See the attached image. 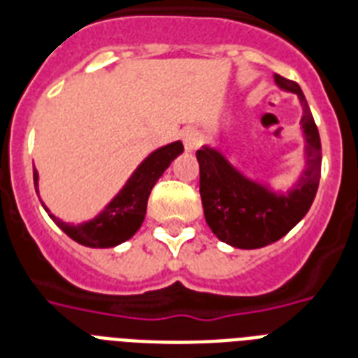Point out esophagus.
<instances>
[{
  "label": "esophagus",
  "mask_w": 358,
  "mask_h": 358,
  "mask_svg": "<svg viewBox=\"0 0 358 358\" xmlns=\"http://www.w3.org/2000/svg\"><path fill=\"white\" fill-rule=\"evenodd\" d=\"M182 139H184V148L187 152H193L196 146L201 145L202 135L196 131V129H185L184 135H182Z\"/></svg>",
  "instance_id": "1"
}]
</instances>
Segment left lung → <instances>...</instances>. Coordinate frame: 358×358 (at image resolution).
I'll return each instance as SVG.
<instances>
[{
  "mask_svg": "<svg viewBox=\"0 0 358 358\" xmlns=\"http://www.w3.org/2000/svg\"><path fill=\"white\" fill-rule=\"evenodd\" d=\"M278 89L299 98L305 162L288 189L249 178L210 145L196 150L201 167V199L208 227L236 249H260L286 236L310 210L322 174V141L301 87L275 74Z\"/></svg>",
  "mask_w": 358,
  "mask_h": 358,
  "instance_id": "1",
  "label": "left lung"
}]
</instances>
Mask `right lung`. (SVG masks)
<instances>
[{
    "label": "right lung",
    "instance_id": "add662e5",
    "mask_svg": "<svg viewBox=\"0 0 358 358\" xmlns=\"http://www.w3.org/2000/svg\"><path fill=\"white\" fill-rule=\"evenodd\" d=\"M184 152L182 141H174L165 146H159L139 163L128 182L122 185V189L108 202V206L98 213L96 217L83 221V223H64L55 217L48 206L42 202V206L52 217V221L63 230L64 234L78 241L80 245L92 247V249H108L124 243L126 239L141 229L145 221L146 202L150 196L152 187L162 178V174L169 169V165ZM33 180L38 195V173L33 167Z\"/></svg>",
    "mask_w": 358,
    "mask_h": 358
}]
</instances>
